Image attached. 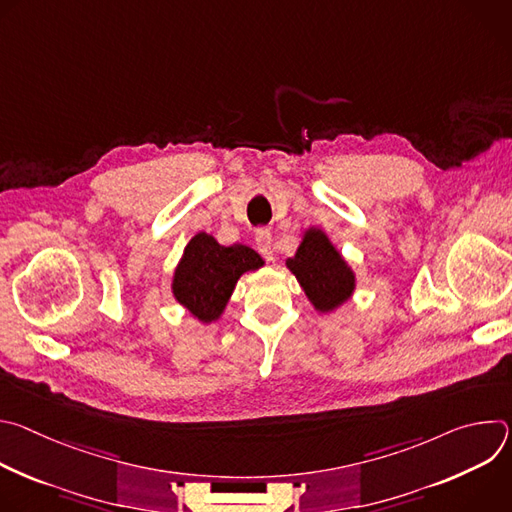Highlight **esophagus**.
Instances as JSON below:
<instances>
[{
  "label": "esophagus",
  "mask_w": 512,
  "mask_h": 512,
  "mask_svg": "<svg viewBox=\"0 0 512 512\" xmlns=\"http://www.w3.org/2000/svg\"><path fill=\"white\" fill-rule=\"evenodd\" d=\"M255 241H257V251H259L269 263H273V261H275V253H273V239H271V233L265 231V229H261V231H257Z\"/></svg>",
  "instance_id": "34e87169"
}]
</instances>
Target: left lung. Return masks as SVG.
Wrapping results in <instances>:
<instances>
[{
    "mask_svg": "<svg viewBox=\"0 0 512 512\" xmlns=\"http://www.w3.org/2000/svg\"><path fill=\"white\" fill-rule=\"evenodd\" d=\"M285 265L320 314L338 310L354 296L356 273L320 227L304 231L296 255Z\"/></svg>",
    "mask_w": 512,
    "mask_h": 512,
    "instance_id": "left-lung-1",
    "label": "left lung"
}]
</instances>
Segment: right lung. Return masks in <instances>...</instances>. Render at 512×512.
Masks as SVG:
<instances>
[{"instance_id":"1","label":"right lung","mask_w":512,"mask_h":512,"mask_svg":"<svg viewBox=\"0 0 512 512\" xmlns=\"http://www.w3.org/2000/svg\"><path fill=\"white\" fill-rule=\"evenodd\" d=\"M263 265L261 255L247 245L225 247L208 233H196L174 269L172 296L194 320L218 322L241 275Z\"/></svg>"}]
</instances>
